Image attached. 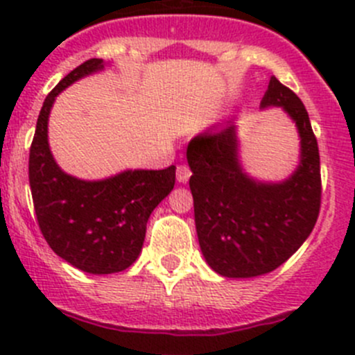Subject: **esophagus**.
<instances>
[{"label":"esophagus","mask_w":355,"mask_h":355,"mask_svg":"<svg viewBox=\"0 0 355 355\" xmlns=\"http://www.w3.org/2000/svg\"><path fill=\"white\" fill-rule=\"evenodd\" d=\"M189 176H191V171H189V167L186 166V164H181V166H178L176 178H178L179 182H182V184H186V182H188Z\"/></svg>","instance_id":"esophagus-1"}]
</instances>
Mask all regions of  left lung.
I'll use <instances>...</instances> for the list:
<instances>
[{
	"label": "left lung",
	"mask_w": 355,
	"mask_h": 355,
	"mask_svg": "<svg viewBox=\"0 0 355 355\" xmlns=\"http://www.w3.org/2000/svg\"><path fill=\"white\" fill-rule=\"evenodd\" d=\"M261 107H282L300 136V162L285 181L245 173L233 121L196 135L186 150L200 248L224 278H255L279 268L307 240L321 207L318 139L304 103L272 76Z\"/></svg>",
	"instance_id": "1"
}]
</instances>
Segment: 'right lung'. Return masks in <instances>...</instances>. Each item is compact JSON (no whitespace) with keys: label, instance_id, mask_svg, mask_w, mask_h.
Instances as JSON below:
<instances>
[{"label":"right lung","instance_id":"add662e5","mask_svg":"<svg viewBox=\"0 0 355 355\" xmlns=\"http://www.w3.org/2000/svg\"><path fill=\"white\" fill-rule=\"evenodd\" d=\"M103 65L101 58L86 60L53 87L37 117L29 153V184L41 233L58 257L89 275L124 271L138 259L150 214L176 182L174 166L84 181L65 174L55 162L48 145L55 98Z\"/></svg>","mask_w":355,"mask_h":355}]
</instances>
